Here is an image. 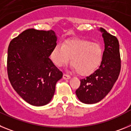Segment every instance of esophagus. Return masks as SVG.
<instances>
[{
  "label": "esophagus",
  "mask_w": 131,
  "mask_h": 131,
  "mask_svg": "<svg viewBox=\"0 0 131 131\" xmlns=\"http://www.w3.org/2000/svg\"><path fill=\"white\" fill-rule=\"evenodd\" d=\"M71 78V77L69 75H67V74H63V79L65 80H67V79H69Z\"/></svg>",
  "instance_id": "esophagus-1"
}]
</instances>
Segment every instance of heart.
Segmentation results:
<instances>
[{
	"mask_svg": "<svg viewBox=\"0 0 131 131\" xmlns=\"http://www.w3.org/2000/svg\"><path fill=\"white\" fill-rule=\"evenodd\" d=\"M104 50L100 44L86 39L66 40L57 44L50 53V58L58 67L68 64L71 59L73 69L79 75H89L101 65Z\"/></svg>",
	"mask_w": 131,
	"mask_h": 131,
	"instance_id": "obj_1",
	"label": "heart"
}]
</instances>
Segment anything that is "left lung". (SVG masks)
<instances>
[{
  "label": "left lung",
  "instance_id": "left-lung-1",
  "mask_svg": "<svg viewBox=\"0 0 131 131\" xmlns=\"http://www.w3.org/2000/svg\"><path fill=\"white\" fill-rule=\"evenodd\" d=\"M104 51L101 65L93 73L81 80L80 86L75 93L79 100L87 104L101 101L112 90L121 70L119 44L115 36L103 28Z\"/></svg>",
  "mask_w": 131,
  "mask_h": 131
}]
</instances>
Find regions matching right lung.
Masks as SVG:
<instances>
[{"mask_svg":"<svg viewBox=\"0 0 131 131\" xmlns=\"http://www.w3.org/2000/svg\"><path fill=\"white\" fill-rule=\"evenodd\" d=\"M52 30L29 29L10 42L7 71L12 86L29 104L42 106L51 101L56 84L63 73L49 58L56 45Z\"/></svg>","mask_w":131,"mask_h":131,"instance_id":"right-lung-1","label":"right lung"}]
</instances>
